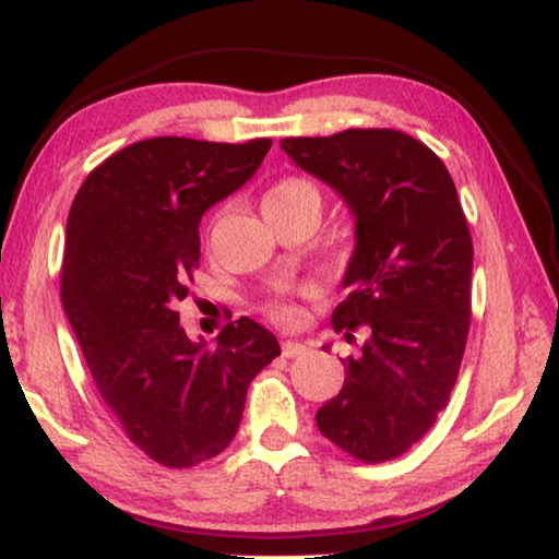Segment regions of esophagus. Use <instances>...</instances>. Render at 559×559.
Instances as JSON below:
<instances>
[{
  "label": "esophagus",
  "mask_w": 559,
  "mask_h": 559,
  "mask_svg": "<svg viewBox=\"0 0 559 559\" xmlns=\"http://www.w3.org/2000/svg\"><path fill=\"white\" fill-rule=\"evenodd\" d=\"M305 345L299 340H285L282 342V355L285 357H299V355H305Z\"/></svg>",
  "instance_id": "esophagus-1"
}]
</instances>
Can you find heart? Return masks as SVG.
<instances>
[{
  "label": "heart",
  "instance_id": "heart-1",
  "mask_svg": "<svg viewBox=\"0 0 559 559\" xmlns=\"http://www.w3.org/2000/svg\"><path fill=\"white\" fill-rule=\"evenodd\" d=\"M320 190H317V185L307 177H282L280 182H274L267 194L262 197L264 217H277V214L295 210L320 212ZM267 314L274 322L282 324H292L299 320V309L292 302H270Z\"/></svg>",
  "mask_w": 559,
  "mask_h": 559
}]
</instances>
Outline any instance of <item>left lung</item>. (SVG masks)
<instances>
[{
  "label": "left lung",
  "instance_id": "8db88e82",
  "mask_svg": "<svg viewBox=\"0 0 559 559\" xmlns=\"http://www.w3.org/2000/svg\"><path fill=\"white\" fill-rule=\"evenodd\" d=\"M280 147L330 185L355 217V252L332 312L347 342L337 397L317 427L359 462L405 454L444 409L465 355L472 314V237L442 159L397 130L287 136Z\"/></svg>",
  "mask_w": 559,
  "mask_h": 559
}]
</instances>
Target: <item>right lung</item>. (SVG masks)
Returning a JSON list of instances; mask_svg holds the SVG:
<instances>
[{
  "label": "right lung",
  "instance_id": "right-lung-1",
  "mask_svg": "<svg viewBox=\"0 0 559 559\" xmlns=\"http://www.w3.org/2000/svg\"><path fill=\"white\" fill-rule=\"evenodd\" d=\"M270 147L134 142L90 171L67 219L62 305L94 388L136 448L171 469L235 440L247 388L280 355L277 337L250 317L207 345L187 337L177 312L200 267L202 214L239 190Z\"/></svg>",
  "mask_w": 559,
  "mask_h": 559
}]
</instances>
